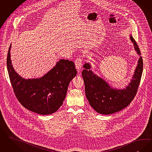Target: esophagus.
<instances>
[{
	"instance_id": "34e87169",
	"label": "esophagus",
	"mask_w": 152,
	"mask_h": 152,
	"mask_svg": "<svg viewBox=\"0 0 152 152\" xmlns=\"http://www.w3.org/2000/svg\"><path fill=\"white\" fill-rule=\"evenodd\" d=\"M75 66H76V68L77 69V70L78 71V72H80L81 69V67H82V59L80 57H79L77 59H76Z\"/></svg>"
}]
</instances>
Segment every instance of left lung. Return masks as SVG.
I'll use <instances>...</instances> for the list:
<instances>
[{"mask_svg": "<svg viewBox=\"0 0 152 152\" xmlns=\"http://www.w3.org/2000/svg\"><path fill=\"white\" fill-rule=\"evenodd\" d=\"M130 39L140 58L131 82L125 88L119 89L110 86L104 79L93 72L90 63H85L83 66L82 76L86 97L93 109L99 114L109 115L119 111L128 106L136 96L142 73L143 61L140 49L132 35Z\"/></svg>", "mask_w": 152, "mask_h": 152, "instance_id": "left-lung-1", "label": "left lung"}]
</instances>
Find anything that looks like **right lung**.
Here are the masks:
<instances>
[{
	"label": "right lung",
	"mask_w": 152,
	"mask_h": 152,
	"mask_svg": "<svg viewBox=\"0 0 152 152\" xmlns=\"http://www.w3.org/2000/svg\"><path fill=\"white\" fill-rule=\"evenodd\" d=\"M8 50L7 66L15 96L25 108L41 115L56 112L62 105L70 81L77 71L72 61L61 59L42 77L25 79L14 69Z\"/></svg>",
	"instance_id": "obj_1"
}]
</instances>
